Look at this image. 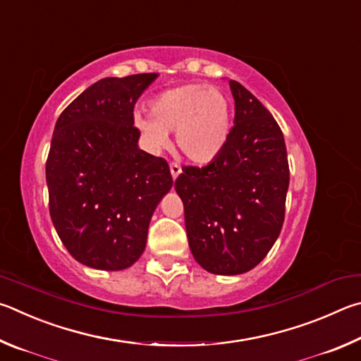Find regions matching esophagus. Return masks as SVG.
<instances>
[{"label": "esophagus", "instance_id": "34e87169", "mask_svg": "<svg viewBox=\"0 0 361 361\" xmlns=\"http://www.w3.org/2000/svg\"><path fill=\"white\" fill-rule=\"evenodd\" d=\"M169 171H171V176H173L174 180L177 179V176L182 173V169H180V166L177 163H171L169 164Z\"/></svg>", "mask_w": 361, "mask_h": 361}]
</instances>
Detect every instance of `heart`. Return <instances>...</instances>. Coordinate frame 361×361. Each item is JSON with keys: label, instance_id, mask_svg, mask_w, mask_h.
<instances>
[{"label": "heart", "instance_id": "obj_1", "mask_svg": "<svg viewBox=\"0 0 361 361\" xmlns=\"http://www.w3.org/2000/svg\"><path fill=\"white\" fill-rule=\"evenodd\" d=\"M149 114H135L133 118L149 149L157 152L166 147L168 133L176 131L177 150L195 164L216 160L230 137V99L217 87H173L150 101Z\"/></svg>", "mask_w": 361, "mask_h": 361}]
</instances>
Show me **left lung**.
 I'll return each instance as SVG.
<instances>
[{
  "label": "left lung",
  "mask_w": 361,
  "mask_h": 361,
  "mask_svg": "<svg viewBox=\"0 0 361 361\" xmlns=\"http://www.w3.org/2000/svg\"><path fill=\"white\" fill-rule=\"evenodd\" d=\"M235 126L203 168L184 166L174 188L184 203L188 245L201 268L236 276L255 268L279 238L290 171L279 125L236 80Z\"/></svg>",
  "instance_id": "8db88e82"
}]
</instances>
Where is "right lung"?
<instances>
[{"instance_id": "right-lung-1", "label": "right lung", "mask_w": 361, "mask_h": 361, "mask_svg": "<svg viewBox=\"0 0 361 361\" xmlns=\"http://www.w3.org/2000/svg\"><path fill=\"white\" fill-rule=\"evenodd\" d=\"M157 73L104 78L55 123L46 163L49 211L61 243L93 269L130 268L142 255L155 207L173 187L166 160L137 147V98Z\"/></svg>"}]
</instances>
